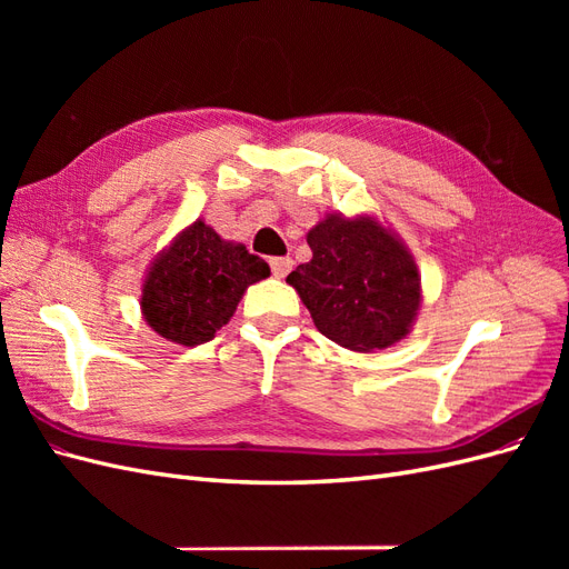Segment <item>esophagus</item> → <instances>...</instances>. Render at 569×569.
<instances>
[{"mask_svg":"<svg viewBox=\"0 0 569 569\" xmlns=\"http://www.w3.org/2000/svg\"><path fill=\"white\" fill-rule=\"evenodd\" d=\"M291 266H295V261H291L289 256H274L270 258V270L274 278H284V274L291 270Z\"/></svg>","mask_w":569,"mask_h":569,"instance_id":"34e87169","label":"esophagus"}]
</instances>
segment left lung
<instances>
[{"label": "left lung", "mask_w": 569, "mask_h": 569, "mask_svg": "<svg viewBox=\"0 0 569 569\" xmlns=\"http://www.w3.org/2000/svg\"><path fill=\"white\" fill-rule=\"evenodd\" d=\"M313 258L287 274L318 332L351 351L387 349L418 313L410 253L370 218H327L308 232Z\"/></svg>", "instance_id": "obj_1"}]
</instances>
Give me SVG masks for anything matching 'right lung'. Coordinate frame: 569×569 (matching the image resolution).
<instances>
[{"label": "right lung", "instance_id": "right-lung-1", "mask_svg": "<svg viewBox=\"0 0 569 569\" xmlns=\"http://www.w3.org/2000/svg\"><path fill=\"white\" fill-rule=\"evenodd\" d=\"M270 274L242 244L222 242L197 220L157 263L142 289V311L161 337L197 347L228 325L244 289Z\"/></svg>", "mask_w": 569, "mask_h": 569}]
</instances>
